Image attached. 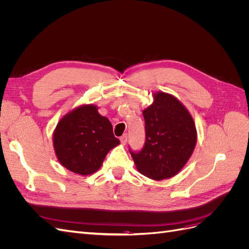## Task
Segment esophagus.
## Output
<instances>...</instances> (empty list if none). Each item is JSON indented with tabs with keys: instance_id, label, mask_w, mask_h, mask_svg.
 <instances>
[{
	"instance_id": "esophagus-1",
	"label": "esophagus",
	"mask_w": 249,
	"mask_h": 249,
	"mask_svg": "<svg viewBox=\"0 0 249 249\" xmlns=\"http://www.w3.org/2000/svg\"><path fill=\"white\" fill-rule=\"evenodd\" d=\"M119 140H120V142H122V144H124V145L125 143H126V141H127V135H126V134L123 135V136L119 138Z\"/></svg>"
}]
</instances>
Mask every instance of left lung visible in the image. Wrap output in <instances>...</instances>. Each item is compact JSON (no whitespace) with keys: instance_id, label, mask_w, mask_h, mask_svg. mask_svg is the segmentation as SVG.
<instances>
[{"instance_id":"left-lung-1","label":"left lung","mask_w":249,"mask_h":249,"mask_svg":"<svg viewBox=\"0 0 249 249\" xmlns=\"http://www.w3.org/2000/svg\"><path fill=\"white\" fill-rule=\"evenodd\" d=\"M143 113L145 142L130 153L140 173L161 180L176 176L191 157L196 144V127L182 103L165 92H157Z\"/></svg>"}]
</instances>
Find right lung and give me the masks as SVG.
I'll return each instance as SVG.
<instances>
[{"label": "right lung", "instance_id": "1", "mask_svg": "<svg viewBox=\"0 0 249 249\" xmlns=\"http://www.w3.org/2000/svg\"><path fill=\"white\" fill-rule=\"evenodd\" d=\"M53 140L59 162L82 176L99 170L109 150L119 144L109 119L93 105L66 114L58 123Z\"/></svg>", "mask_w": 249, "mask_h": 249}]
</instances>
